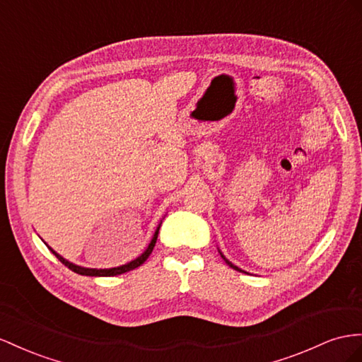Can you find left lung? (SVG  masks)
Segmentation results:
<instances>
[{
    "mask_svg": "<svg viewBox=\"0 0 362 362\" xmlns=\"http://www.w3.org/2000/svg\"><path fill=\"white\" fill-rule=\"evenodd\" d=\"M221 256H222V254H221ZM222 259H223V260H226V262H227V265H228V267H231L233 269H236V271H240V272H243V271H242L240 268H238V267H234V265H233V263H231V262H228V260H227L226 257H223V256H222Z\"/></svg>",
    "mask_w": 362,
    "mask_h": 362,
    "instance_id": "obj_1",
    "label": "left lung"
}]
</instances>
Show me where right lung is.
I'll return each mask as SVG.
<instances>
[{"label":"right lung","instance_id":"add662e5","mask_svg":"<svg viewBox=\"0 0 362 362\" xmlns=\"http://www.w3.org/2000/svg\"><path fill=\"white\" fill-rule=\"evenodd\" d=\"M158 230H160V227L157 228V231H155V234H153V238H152V242L149 243V247H148V250H146L140 257H136L135 260H132V262H129V263H126V265H122V267H117V268H111V269H93V268H82V267H77V265H73V263H70L68 260H65L64 257H61L59 254H57L56 251H53L50 247H48V250H52V252L54 254V256L59 259L65 267H68L70 268L71 271H74V272H77V274H81V276H95V277H111V276H119V274H123V272H128V271H131V269H135V268H139L140 265H143V263L148 260V257L151 256V252H152V250H153V247H155V243H157V238H158Z\"/></svg>","mask_w":362,"mask_h":362}]
</instances>
